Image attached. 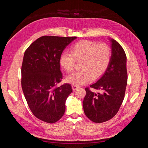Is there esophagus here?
<instances>
[{"label": "esophagus", "instance_id": "34e87169", "mask_svg": "<svg viewBox=\"0 0 148 148\" xmlns=\"http://www.w3.org/2000/svg\"><path fill=\"white\" fill-rule=\"evenodd\" d=\"M71 87H72V89H73V91H75L76 89H78L79 88V86H77V85H74V84H73L72 86H71Z\"/></svg>", "mask_w": 148, "mask_h": 148}]
</instances>
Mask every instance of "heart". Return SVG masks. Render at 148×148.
<instances>
[{"label":"heart","instance_id":"heart-1","mask_svg":"<svg viewBox=\"0 0 148 148\" xmlns=\"http://www.w3.org/2000/svg\"><path fill=\"white\" fill-rule=\"evenodd\" d=\"M70 53H64L60 57V63L63 69L70 73L74 70L76 61L81 62L82 69L71 75L66 81L74 85L86 84L91 78L96 79L105 73L108 68L112 57L110 47L104 43L84 40L70 49Z\"/></svg>","mask_w":148,"mask_h":148}]
</instances>
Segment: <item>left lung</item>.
I'll use <instances>...</instances> for the list:
<instances>
[{
	"instance_id": "left-lung-1",
	"label": "left lung",
	"mask_w": 148,
	"mask_h": 148,
	"mask_svg": "<svg viewBox=\"0 0 148 148\" xmlns=\"http://www.w3.org/2000/svg\"><path fill=\"white\" fill-rule=\"evenodd\" d=\"M112 57L108 68L97 82L90 87L100 92L85 88L83 102L84 112L93 122L102 123L113 118L124 99L127 84V56L122 47L115 39H110Z\"/></svg>"
}]
</instances>
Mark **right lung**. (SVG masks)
<instances>
[{"label":"right lung","instance_id":"add662e5","mask_svg":"<svg viewBox=\"0 0 148 148\" xmlns=\"http://www.w3.org/2000/svg\"><path fill=\"white\" fill-rule=\"evenodd\" d=\"M77 37L44 36L25 52L21 66V87L33 115L53 123L65 111V101L72 92L70 84L58 87L62 79L60 59L65 47Z\"/></svg>","mask_w":148,"mask_h":148}]
</instances>
